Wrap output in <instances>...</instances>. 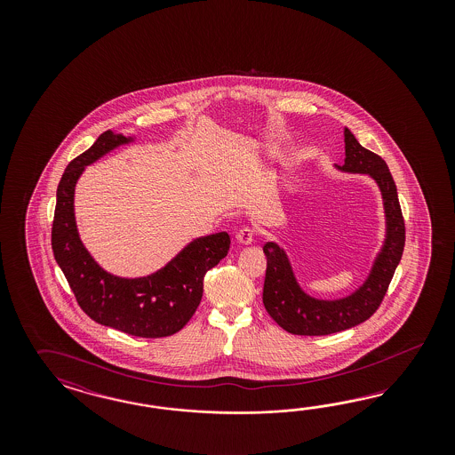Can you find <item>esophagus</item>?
I'll return each mask as SVG.
<instances>
[{
  "label": "esophagus",
  "instance_id": "esophagus-1",
  "mask_svg": "<svg viewBox=\"0 0 455 455\" xmlns=\"http://www.w3.org/2000/svg\"><path fill=\"white\" fill-rule=\"evenodd\" d=\"M236 240L242 243V245H250L253 240H255V230L250 228V227H243L236 232Z\"/></svg>",
  "mask_w": 455,
  "mask_h": 455
}]
</instances>
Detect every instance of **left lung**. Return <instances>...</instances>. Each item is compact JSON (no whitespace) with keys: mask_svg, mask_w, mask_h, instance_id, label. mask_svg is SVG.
Wrapping results in <instances>:
<instances>
[{"mask_svg":"<svg viewBox=\"0 0 455 455\" xmlns=\"http://www.w3.org/2000/svg\"><path fill=\"white\" fill-rule=\"evenodd\" d=\"M345 172L369 173L379 183L387 213V240L373 265L372 274L360 289L342 300H315L305 295L291 274L287 255L275 243H267V272L263 283V305L268 315L283 331L293 335H331L352 329L369 320L386 297L392 276L405 247V221L402 215L395 181L386 162L363 148L348 128L344 130Z\"/></svg>","mask_w":455,"mask_h":455,"instance_id":"left-lung-1","label":"left lung"}]
</instances>
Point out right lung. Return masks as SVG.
I'll use <instances>...</instances> for the list:
<instances>
[{
  "mask_svg": "<svg viewBox=\"0 0 455 455\" xmlns=\"http://www.w3.org/2000/svg\"><path fill=\"white\" fill-rule=\"evenodd\" d=\"M126 141L122 133L107 130L93 147L69 162L56 190L52 248L88 317L133 337L160 339L181 331L193 317L204 295V276L227 257L230 236L220 232L196 238L165 268L145 278L126 280L101 270L78 236L73 213L75 185L84 166Z\"/></svg>",
  "mask_w": 455,
  "mask_h": 455,
  "instance_id": "add662e5",
  "label": "right lung"
}]
</instances>
